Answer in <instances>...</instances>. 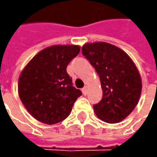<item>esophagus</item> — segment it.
Returning <instances> with one entry per match:
<instances>
[{"mask_svg":"<svg viewBox=\"0 0 157 157\" xmlns=\"http://www.w3.org/2000/svg\"><path fill=\"white\" fill-rule=\"evenodd\" d=\"M87 91H88L87 86H85V87L82 89V93H83L84 95H86V94H87Z\"/></svg>","mask_w":157,"mask_h":157,"instance_id":"obj_1","label":"esophagus"}]
</instances>
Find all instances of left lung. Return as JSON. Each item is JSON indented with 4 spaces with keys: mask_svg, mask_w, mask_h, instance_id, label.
Wrapping results in <instances>:
<instances>
[{
    "mask_svg": "<svg viewBox=\"0 0 157 157\" xmlns=\"http://www.w3.org/2000/svg\"><path fill=\"white\" fill-rule=\"evenodd\" d=\"M82 54L99 74L102 99L94 105L95 114L107 123H117L135 109L142 93V78L130 57L120 49L105 43L85 44Z\"/></svg>",
    "mask_w": 157,
    "mask_h": 157,
    "instance_id": "1",
    "label": "left lung"
}]
</instances>
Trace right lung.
<instances>
[{
  "label": "right lung",
  "mask_w": 157,
  "mask_h": 157,
  "mask_svg": "<svg viewBox=\"0 0 157 157\" xmlns=\"http://www.w3.org/2000/svg\"><path fill=\"white\" fill-rule=\"evenodd\" d=\"M78 45H52L42 50L27 63L18 79V94L36 120L52 125L68 117L82 94L72 86L66 68L79 53Z\"/></svg>",
  "instance_id": "add662e5"
}]
</instances>
